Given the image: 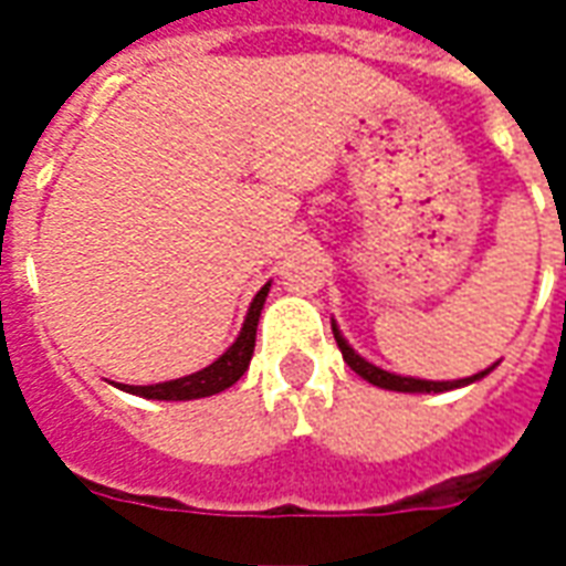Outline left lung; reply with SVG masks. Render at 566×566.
Returning a JSON list of instances; mask_svg holds the SVG:
<instances>
[{
  "instance_id": "1",
  "label": "left lung",
  "mask_w": 566,
  "mask_h": 566,
  "mask_svg": "<svg viewBox=\"0 0 566 566\" xmlns=\"http://www.w3.org/2000/svg\"><path fill=\"white\" fill-rule=\"evenodd\" d=\"M333 339L339 345V352H343L345 364L355 369L360 379H367L369 385H379V388H388V391H406V394H439V391H451V388H463V385H470V381L482 379L488 376L491 369L485 373H479V376H470V379H458V381H424V379H409V376H394V373H385V369L373 367L367 364L364 357L355 355V348L345 343L343 333L336 331V324H333Z\"/></svg>"
}]
</instances>
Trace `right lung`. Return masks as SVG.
Returning a JSON list of instances; mask_svg holds the SVG:
<instances>
[{
	"label": "right lung",
	"mask_w": 566,
	"mask_h": 566,
	"mask_svg": "<svg viewBox=\"0 0 566 566\" xmlns=\"http://www.w3.org/2000/svg\"><path fill=\"white\" fill-rule=\"evenodd\" d=\"M266 294H270V284H263L258 296H254L239 339L211 367L199 369V373L185 376V379L163 381V385H120V391L148 397V400H197V397H211V394H221L223 388L235 385V381L242 379L248 364H251V355H254V336H258L260 308L266 303Z\"/></svg>",
	"instance_id": "right-lung-1"
}]
</instances>
